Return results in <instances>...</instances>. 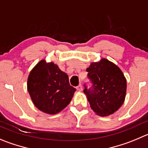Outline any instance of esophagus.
<instances>
[{
    "label": "esophagus",
    "instance_id": "34e87169",
    "mask_svg": "<svg viewBox=\"0 0 148 148\" xmlns=\"http://www.w3.org/2000/svg\"><path fill=\"white\" fill-rule=\"evenodd\" d=\"M77 90L79 91V92H82V90H83V88H82V86L81 85H78V86L77 87Z\"/></svg>",
    "mask_w": 148,
    "mask_h": 148
}]
</instances>
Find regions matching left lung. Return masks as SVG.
Masks as SVG:
<instances>
[{"mask_svg":"<svg viewBox=\"0 0 148 148\" xmlns=\"http://www.w3.org/2000/svg\"><path fill=\"white\" fill-rule=\"evenodd\" d=\"M93 90L84 93L96 114L106 117L118 111L126 94V79L121 69L107 58L92 62L87 69Z\"/></svg>","mask_w":148,"mask_h":148,"instance_id":"8db88e82","label":"left lung"}]
</instances>
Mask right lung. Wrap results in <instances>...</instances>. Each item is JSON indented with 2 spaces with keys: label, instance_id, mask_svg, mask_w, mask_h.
Here are the masks:
<instances>
[{
  "label": "right lung",
  "instance_id": "add662e5",
  "mask_svg": "<svg viewBox=\"0 0 148 148\" xmlns=\"http://www.w3.org/2000/svg\"><path fill=\"white\" fill-rule=\"evenodd\" d=\"M27 88L33 103L40 111L55 114L71 102L76 89L71 86L69 76L53 62L41 60L28 75Z\"/></svg>",
  "mask_w": 148,
  "mask_h": 148
}]
</instances>
